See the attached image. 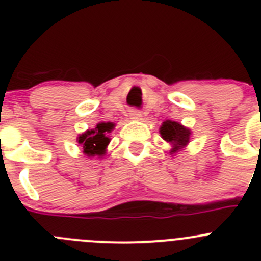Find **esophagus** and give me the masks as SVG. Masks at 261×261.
Returning <instances> with one entry per match:
<instances>
[{
  "label": "esophagus",
  "instance_id": "1",
  "mask_svg": "<svg viewBox=\"0 0 261 261\" xmlns=\"http://www.w3.org/2000/svg\"><path fill=\"white\" fill-rule=\"evenodd\" d=\"M130 118L131 120H135V121H139L143 118V115H141V112L139 111V110H131L130 111Z\"/></svg>",
  "mask_w": 261,
  "mask_h": 261
}]
</instances>
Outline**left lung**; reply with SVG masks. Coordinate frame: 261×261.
I'll return each instance as SVG.
<instances>
[{
  "label": "left lung",
  "instance_id": "left-lung-1",
  "mask_svg": "<svg viewBox=\"0 0 261 261\" xmlns=\"http://www.w3.org/2000/svg\"><path fill=\"white\" fill-rule=\"evenodd\" d=\"M160 134H162L163 139L167 140L168 143L173 144L174 149L172 152L177 151L181 146L187 145L189 141V135L191 131L181 126L180 123L175 122V121H165L163 126L160 127Z\"/></svg>",
  "mask_w": 261,
  "mask_h": 261
}]
</instances>
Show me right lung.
<instances>
[{"mask_svg": "<svg viewBox=\"0 0 261 261\" xmlns=\"http://www.w3.org/2000/svg\"><path fill=\"white\" fill-rule=\"evenodd\" d=\"M112 128H114V123L101 122L97 125L94 130H88L82 134L78 139V143L83 146L84 154H87L88 156L103 154L105 149L110 143L107 133H110Z\"/></svg>", "mask_w": 261, "mask_h": 261, "instance_id": "1", "label": "right lung"}]
</instances>
